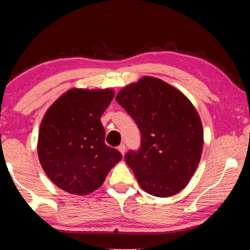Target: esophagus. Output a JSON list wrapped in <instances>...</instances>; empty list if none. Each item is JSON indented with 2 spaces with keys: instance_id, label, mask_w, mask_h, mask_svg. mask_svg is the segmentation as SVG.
<instances>
[{
  "instance_id": "esophagus-1",
  "label": "esophagus",
  "mask_w": 250,
  "mask_h": 250,
  "mask_svg": "<svg viewBox=\"0 0 250 250\" xmlns=\"http://www.w3.org/2000/svg\"><path fill=\"white\" fill-rule=\"evenodd\" d=\"M118 150H119L121 152V154L124 155L125 153V146L124 145V143H121V145L118 146Z\"/></svg>"
}]
</instances>
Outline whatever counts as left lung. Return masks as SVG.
I'll return each mask as SVG.
<instances>
[{
    "instance_id": "obj_1",
    "label": "left lung",
    "mask_w": 250,
    "mask_h": 250,
    "mask_svg": "<svg viewBox=\"0 0 250 250\" xmlns=\"http://www.w3.org/2000/svg\"><path fill=\"white\" fill-rule=\"evenodd\" d=\"M116 100L141 133L140 147L125 155L139 184L159 197L179 193L195 173L203 150L195 108L182 92L154 77L125 87Z\"/></svg>"
}]
</instances>
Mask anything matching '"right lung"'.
Here are the masks:
<instances>
[{
    "mask_svg": "<svg viewBox=\"0 0 250 250\" xmlns=\"http://www.w3.org/2000/svg\"><path fill=\"white\" fill-rule=\"evenodd\" d=\"M112 90L71 89L52 104L39 133L40 162L59 188L86 195L100 188L121 160L104 143L100 118L113 98Z\"/></svg>",
    "mask_w": 250,
    "mask_h": 250,
    "instance_id": "1",
    "label": "right lung"
}]
</instances>
